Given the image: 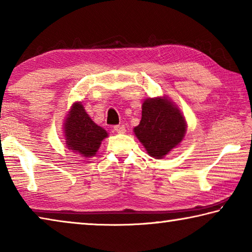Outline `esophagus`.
<instances>
[{"label":"esophagus","mask_w":252,"mask_h":252,"mask_svg":"<svg viewBox=\"0 0 252 252\" xmlns=\"http://www.w3.org/2000/svg\"><path fill=\"white\" fill-rule=\"evenodd\" d=\"M113 129H114V131L118 132V133H125V132H126V127H125V126H122V125L114 126Z\"/></svg>","instance_id":"34e87169"}]
</instances>
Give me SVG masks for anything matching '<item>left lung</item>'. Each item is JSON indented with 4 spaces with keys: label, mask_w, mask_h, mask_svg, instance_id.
Segmentation results:
<instances>
[{
    "label": "left lung",
    "mask_w": 252,
    "mask_h": 252,
    "mask_svg": "<svg viewBox=\"0 0 252 252\" xmlns=\"http://www.w3.org/2000/svg\"><path fill=\"white\" fill-rule=\"evenodd\" d=\"M186 127L185 118L177 106L164 97H157L143 102L142 118L134 133L149 155L160 159L181 142Z\"/></svg>",
    "instance_id": "1"
}]
</instances>
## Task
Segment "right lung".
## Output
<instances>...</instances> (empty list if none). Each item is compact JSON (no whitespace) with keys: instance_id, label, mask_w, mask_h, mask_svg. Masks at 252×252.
Segmentation results:
<instances>
[{"instance_id":"right-lung-1","label":"right lung","mask_w":252,"mask_h":252,"mask_svg":"<svg viewBox=\"0 0 252 252\" xmlns=\"http://www.w3.org/2000/svg\"><path fill=\"white\" fill-rule=\"evenodd\" d=\"M66 147L82 157H92L101 141L108 136L104 129L95 125L80 102L73 104L64 123Z\"/></svg>"}]
</instances>
